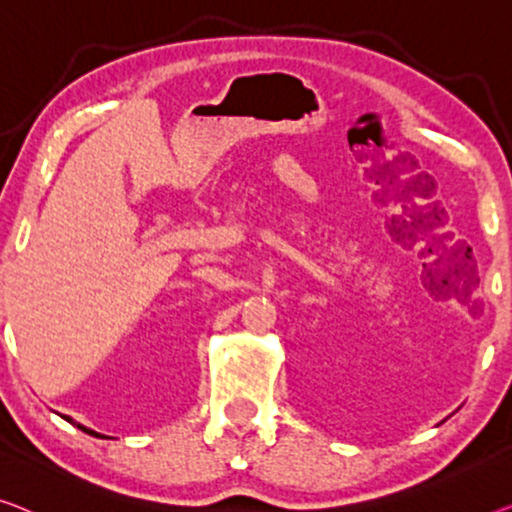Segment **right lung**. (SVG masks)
Here are the masks:
<instances>
[{"label":"right lung","mask_w":512,"mask_h":512,"mask_svg":"<svg viewBox=\"0 0 512 512\" xmlns=\"http://www.w3.org/2000/svg\"><path fill=\"white\" fill-rule=\"evenodd\" d=\"M68 421H71V418H68ZM78 427H82V425H78ZM82 430H87V427H82Z\"/></svg>","instance_id":"right-lung-1"}]
</instances>
